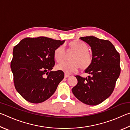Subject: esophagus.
<instances>
[{"instance_id": "esophagus-1", "label": "esophagus", "mask_w": 130, "mask_h": 130, "mask_svg": "<svg viewBox=\"0 0 130 130\" xmlns=\"http://www.w3.org/2000/svg\"><path fill=\"white\" fill-rule=\"evenodd\" d=\"M64 76H65V78H67V77H69L70 76V75H69V74H67V73H65V74H64Z\"/></svg>"}]
</instances>
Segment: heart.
Wrapping results in <instances>:
<instances>
[{"instance_id": "heart-1", "label": "heart", "mask_w": 130, "mask_h": 130, "mask_svg": "<svg viewBox=\"0 0 130 130\" xmlns=\"http://www.w3.org/2000/svg\"><path fill=\"white\" fill-rule=\"evenodd\" d=\"M69 47L74 52L72 53L69 61H63L57 65V68L66 73H72L76 72L80 67L81 69H85L91 65L92 56L88 51L86 44L79 41H73L69 43ZM65 55L63 46H60L54 50V57L57 62L63 61Z\"/></svg>"}]
</instances>
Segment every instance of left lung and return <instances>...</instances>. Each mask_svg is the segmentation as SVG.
Masks as SVG:
<instances>
[{"mask_svg": "<svg viewBox=\"0 0 130 130\" xmlns=\"http://www.w3.org/2000/svg\"><path fill=\"white\" fill-rule=\"evenodd\" d=\"M91 47L92 62L85 70L90 74L76 76L78 83L72 91L84 104L96 105L108 98L113 91L120 73V54L111 42L94 36L80 38Z\"/></svg>", "mask_w": 130, "mask_h": 130, "instance_id": "left-lung-1", "label": "left lung"}]
</instances>
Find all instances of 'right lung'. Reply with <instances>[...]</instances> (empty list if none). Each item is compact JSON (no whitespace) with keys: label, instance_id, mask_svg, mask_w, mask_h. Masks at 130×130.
I'll use <instances>...</instances> for the list:
<instances>
[{"label":"right lung","instance_id":"right-lung-1","mask_svg":"<svg viewBox=\"0 0 130 130\" xmlns=\"http://www.w3.org/2000/svg\"><path fill=\"white\" fill-rule=\"evenodd\" d=\"M64 42L45 37L26 38L14 47L11 69L14 85L27 102H45L63 80L62 70H52L55 64L54 50Z\"/></svg>","mask_w":130,"mask_h":130}]
</instances>
